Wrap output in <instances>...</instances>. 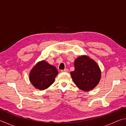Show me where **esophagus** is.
<instances>
[{"label": "esophagus", "instance_id": "34e87169", "mask_svg": "<svg viewBox=\"0 0 126 126\" xmlns=\"http://www.w3.org/2000/svg\"><path fill=\"white\" fill-rule=\"evenodd\" d=\"M61 72H68V69H67V68H66V69H64L63 70H61Z\"/></svg>", "mask_w": 126, "mask_h": 126}]
</instances>
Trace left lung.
I'll return each mask as SVG.
<instances>
[{"label": "left lung", "instance_id": "left-lung-1", "mask_svg": "<svg viewBox=\"0 0 126 126\" xmlns=\"http://www.w3.org/2000/svg\"><path fill=\"white\" fill-rule=\"evenodd\" d=\"M74 64V71L71 72V75L79 88L88 91L98 84L101 72L94 61L84 55L77 58Z\"/></svg>", "mask_w": 126, "mask_h": 126}]
</instances>
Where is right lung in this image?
<instances>
[{
    "instance_id": "obj_1",
    "label": "right lung",
    "mask_w": 126,
    "mask_h": 126,
    "mask_svg": "<svg viewBox=\"0 0 126 126\" xmlns=\"http://www.w3.org/2000/svg\"><path fill=\"white\" fill-rule=\"evenodd\" d=\"M58 73V71L54 66L46 61H41L31 70L29 79L35 88L43 90L53 84Z\"/></svg>"
}]
</instances>
